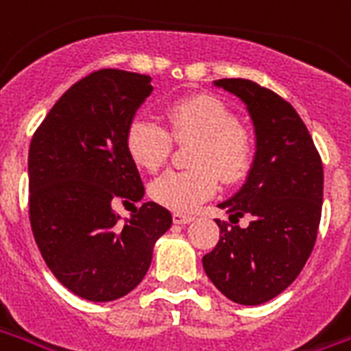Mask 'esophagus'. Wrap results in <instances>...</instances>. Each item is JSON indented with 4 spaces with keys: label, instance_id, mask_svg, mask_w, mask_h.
I'll return each mask as SVG.
<instances>
[{
    "label": "esophagus",
    "instance_id": "esophagus-1",
    "mask_svg": "<svg viewBox=\"0 0 351 351\" xmlns=\"http://www.w3.org/2000/svg\"><path fill=\"white\" fill-rule=\"evenodd\" d=\"M195 219L193 215H186V214H175L173 215V221L176 223V225H188V223H191Z\"/></svg>",
    "mask_w": 351,
    "mask_h": 351
}]
</instances>
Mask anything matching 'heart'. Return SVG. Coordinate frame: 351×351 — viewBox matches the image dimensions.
<instances>
[{
    "label": "heart",
    "instance_id": "heart-1",
    "mask_svg": "<svg viewBox=\"0 0 351 351\" xmlns=\"http://www.w3.org/2000/svg\"><path fill=\"white\" fill-rule=\"evenodd\" d=\"M176 139H199L191 163L195 167L167 171L150 184V195L169 210L188 214L214 195L219 176L225 184L241 182L255 162V143L227 104L210 95L186 96L167 108ZM160 121L137 115L126 128L130 158L147 171L162 167L173 137Z\"/></svg>",
    "mask_w": 351,
    "mask_h": 351
}]
</instances>
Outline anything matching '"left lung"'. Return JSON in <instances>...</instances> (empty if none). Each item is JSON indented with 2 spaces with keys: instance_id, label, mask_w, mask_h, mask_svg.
<instances>
[{
  "instance_id": "left-lung-1",
  "label": "left lung",
  "mask_w": 351,
  "mask_h": 351,
  "mask_svg": "<svg viewBox=\"0 0 351 351\" xmlns=\"http://www.w3.org/2000/svg\"><path fill=\"white\" fill-rule=\"evenodd\" d=\"M245 104L255 126V162L245 184L219 208L230 223L247 215L245 228L217 221L219 241L202 256L215 288L240 305H262L288 288L313 253L324 199V167L298 111L258 83L215 80Z\"/></svg>"
}]
</instances>
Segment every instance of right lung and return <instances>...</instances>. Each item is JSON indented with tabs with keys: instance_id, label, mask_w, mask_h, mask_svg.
<instances>
[{
	"instance_id": "obj_1",
	"label": "right lung",
	"mask_w": 351,
	"mask_h": 351,
	"mask_svg": "<svg viewBox=\"0 0 351 351\" xmlns=\"http://www.w3.org/2000/svg\"><path fill=\"white\" fill-rule=\"evenodd\" d=\"M150 76L104 69L64 93L29 147V219L40 255L57 281L87 301L123 298L143 281L156 240L173 223L143 202L128 219L113 201L145 195L126 128L147 96Z\"/></svg>"
}]
</instances>
